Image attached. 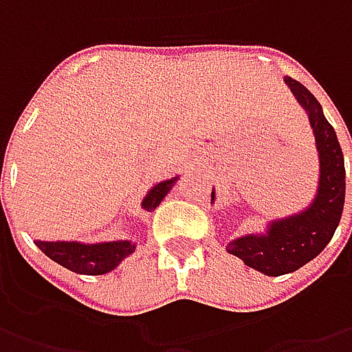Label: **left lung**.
Segmentation results:
<instances>
[{"mask_svg":"<svg viewBox=\"0 0 352 352\" xmlns=\"http://www.w3.org/2000/svg\"><path fill=\"white\" fill-rule=\"evenodd\" d=\"M296 102L304 107L314 129L319 178L309 204L296 213L268 219L261 233L231 239L225 250L266 276H282L314 261L331 241L345 206V160L331 123L316 96L290 76L284 78ZM215 204V190L211 192Z\"/></svg>","mask_w":352,"mask_h":352,"instance_id":"left-lung-1","label":"left lung"}]
</instances>
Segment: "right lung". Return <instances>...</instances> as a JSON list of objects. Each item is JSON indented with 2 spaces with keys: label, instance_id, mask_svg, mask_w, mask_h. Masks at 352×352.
<instances>
[{
  "label": "right lung",
  "instance_id": "right-lung-1",
  "mask_svg": "<svg viewBox=\"0 0 352 352\" xmlns=\"http://www.w3.org/2000/svg\"><path fill=\"white\" fill-rule=\"evenodd\" d=\"M180 176L153 184L151 190L144 194L141 208L144 211H155L158 204L168 196V192L178 182ZM34 245L47 254L50 261L58 263L64 268L76 274L86 276H100L107 274L113 268L133 254L137 243L131 239H117V241H100V243H82V241H41L36 239Z\"/></svg>",
  "mask_w": 352,
  "mask_h": 352
}]
</instances>
